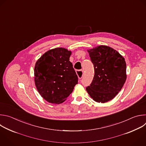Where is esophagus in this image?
<instances>
[{"label": "esophagus", "mask_w": 146, "mask_h": 146, "mask_svg": "<svg viewBox=\"0 0 146 146\" xmlns=\"http://www.w3.org/2000/svg\"><path fill=\"white\" fill-rule=\"evenodd\" d=\"M76 74L79 79H81L83 75V71L82 70H76Z\"/></svg>", "instance_id": "esophagus-1"}]
</instances>
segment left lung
Listing matches in <instances>:
<instances>
[{"label":"left lung","instance_id":"obj_1","mask_svg":"<svg viewBox=\"0 0 146 146\" xmlns=\"http://www.w3.org/2000/svg\"><path fill=\"white\" fill-rule=\"evenodd\" d=\"M94 67L91 84L86 87L89 96L97 102L113 99L121 90L127 79L124 58L115 49L106 45L87 50Z\"/></svg>","mask_w":146,"mask_h":146}]
</instances>
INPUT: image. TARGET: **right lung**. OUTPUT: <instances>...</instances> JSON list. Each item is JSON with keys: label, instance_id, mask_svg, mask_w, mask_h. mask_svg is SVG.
Here are the masks:
<instances>
[{"label": "right lung", "instance_id": "obj_1", "mask_svg": "<svg viewBox=\"0 0 146 146\" xmlns=\"http://www.w3.org/2000/svg\"><path fill=\"white\" fill-rule=\"evenodd\" d=\"M71 54L67 49L56 48L46 52L36 63V88L49 103H63L78 83V76L70 61Z\"/></svg>", "mask_w": 146, "mask_h": 146}]
</instances>
